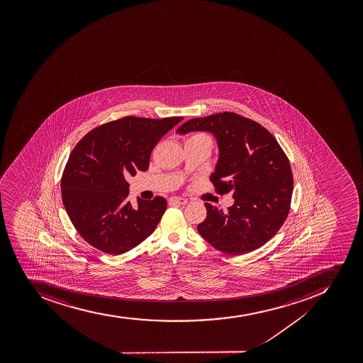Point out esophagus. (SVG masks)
Instances as JSON below:
<instances>
[{"instance_id": "esophagus-1", "label": "esophagus", "mask_w": 363, "mask_h": 363, "mask_svg": "<svg viewBox=\"0 0 363 363\" xmlns=\"http://www.w3.org/2000/svg\"><path fill=\"white\" fill-rule=\"evenodd\" d=\"M188 201L186 199H182V197H172L169 199V204H177V206H186Z\"/></svg>"}]
</instances>
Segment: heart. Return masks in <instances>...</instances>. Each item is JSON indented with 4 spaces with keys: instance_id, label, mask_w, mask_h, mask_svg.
Returning <instances> with one entry per match:
<instances>
[{
    "instance_id": "1",
    "label": "heart",
    "mask_w": 363,
    "mask_h": 363,
    "mask_svg": "<svg viewBox=\"0 0 363 363\" xmlns=\"http://www.w3.org/2000/svg\"><path fill=\"white\" fill-rule=\"evenodd\" d=\"M188 141H203V143H206V144L210 145L212 147L211 137L206 135V133H203V132H196L194 135H190Z\"/></svg>"
}]
</instances>
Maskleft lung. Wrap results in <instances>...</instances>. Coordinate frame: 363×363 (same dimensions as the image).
Masks as SVG:
<instances>
[{
	"label": "left lung",
	"instance_id": "obj_1",
	"mask_svg": "<svg viewBox=\"0 0 363 363\" xmlns=\"http://www.w3.org/2000/svg\"><path fill=\"white\" fill-rule=\"evenodd\" d=\"M208 131L219 146L210 177L219 195L232 193L235 204L223 212L206 203L199 235L216 250L242 255L257 250L282 228L290 211L294 177L288 157L272 133L253 119L235 113L189 119L179 133Z\"/></svg>",
	"mask_w": 363,
	"mask_h": 363
}]
</instances>
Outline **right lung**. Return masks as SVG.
<instances>
[{"label":"right lung","mask_w":363,"mask_h":363,"mask_svg":"<svg viewBox=\"0 0 363 363\" xmlns=\"http://www.w3.org/2000/svg\"><path fill=\"white\" fill-rule=\"evenodd\" d=\"M182 119L125 116L93 128L75 145L61 177V197L72 224L88 244L118 255L153 233L167 201L161 196L138 199L133 208L124 175L147 170L157 141Z\"/></svg>","instance_id":"obj_1"}]
</instances>
